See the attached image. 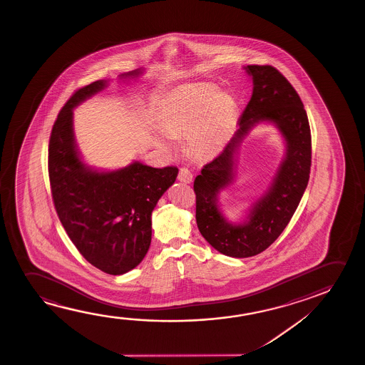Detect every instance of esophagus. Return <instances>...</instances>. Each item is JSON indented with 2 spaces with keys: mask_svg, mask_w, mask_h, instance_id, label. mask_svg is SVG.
<instances>
[{
  "mask_svg": "<svg viewBox=\"0 0 365 365\" xmlns=\"http://www.w3.org/2000/svg\"><path fill=\"white\" fill-rule=\"evenodd\" d=\"M178 180L180 182H183V183H190L192 180H193V175H192V172L188 168L182 167L180 170V173H178Z\"/></svg>",
  "mask_w": 365,
  "mask_h": 365,
  "instance_id": "1",
  "label": "esophagus"
}]
</instances>
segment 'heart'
<instances>
[{
  "instance_id": "obj_1",
  "label": "heart",
  "mask_w": 365,
  "mask_h": 365,
  "mask_svg": "<svg viewBox=\"0 0 365 365\" xmlns=\"http://www.w3.org/2000/svg\"><path fill=\"white\" fill-rule=\"evenodd\" d=\"M212 87L185 92L165 110L163 130L172 137L190 135V147L200 158L220 153L235 125L237 103L227 92Z\"/></svg>"
}]
</instances>
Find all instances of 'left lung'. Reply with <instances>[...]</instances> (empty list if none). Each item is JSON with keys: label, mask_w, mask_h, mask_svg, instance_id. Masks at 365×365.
I'll use <instances>...</instances> for the list:
<instances>
[{"label": "left lung", "mask_w": 365, "mask_h": 365, "mask_svg": "<svg viewBox=\"0 0 365 365\" xmlns=\"http://www.w3.org/2000/svg\"><path fill=\"white\" fill-rule=\"evenodd\" d=\"M253 93L240 118V128L225 150L207 163L195 180V220L200 235L222 255L247 258L259 255L289 223L309 180L312 135L303 102L289 81L273 66L245 67ZM260 121L279 127L287 143L270 190L258 200L242 225H232L217 207V193L234 178V155L249 130Z\"/></svg>", "instance_id": "8db88e82"}]
</instances>
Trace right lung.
I'll use <instances>...</instances> for the list:
<instances>
[{"instance_id": "right-lung-1", "label": "right lung", "mask_w": 365, "mask_h": 365, "mask_svg": "<svg viewBox=\"0 0 365 365\" xmlns=\"http://www.w3.org/2000/svg\"><path fill=\"white\" fill-rule=\"evenodd\" d=\"M142 71L120 75L138 77ZM98 80L76 91L57 115L48 145V175L56 212L67 235L88 263L120 275L140 264L152 240V210L175 183V165L153 168L133 162L98 172L81 160L73 135L72 110L103 90Z\"/></svg>"}]
</instances>
